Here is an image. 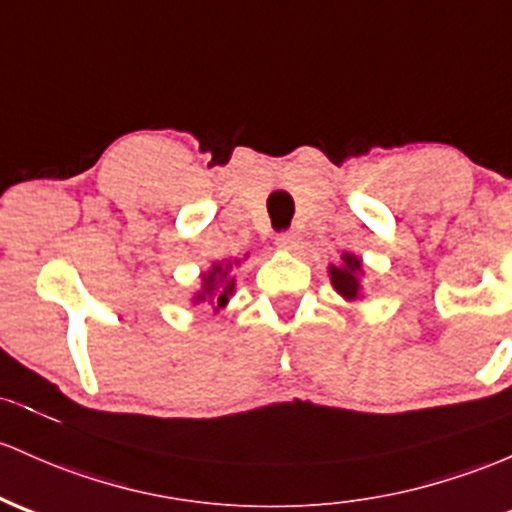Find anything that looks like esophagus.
<instances>
[{"label": "esophagus", "instance_id": "34e87169", "mask_svg": "<svg viewBox=\"0 0 512 512\" xmlns=\"http://www.w3.org/2000/svg\"><path fill=\"white\" fill-rule=\"evenodd\" d=\"M277 245L284 247V250H296L301 243V235L294 233V230H284V233H277Z\"/></svg>", "mask_w": 512, "mask_h": 512}]
</instances>
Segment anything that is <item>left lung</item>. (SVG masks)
I'll list each match as a JSON object with an SVG mask.
<instances>
[{
  "mask_svg": "<svg viewBox=\"0 0 512 512\" xmlns=\"http://www.w3.org/2000/svg\"><path fill=\"white\" fill-rule=\"evenodd\" d=\"M342 267H330V279H333V286L338 289V294L345 296V299H357L359 294V269H362V262L357 260L355 255H342Z\"/></svg>",
  "mask_w": 512,
  "mask_h": 512,
  "instance_id": "1",
  "label": "left lung"
}]
</instances>
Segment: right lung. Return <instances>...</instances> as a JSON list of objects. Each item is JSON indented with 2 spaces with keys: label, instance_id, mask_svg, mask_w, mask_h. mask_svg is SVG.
Wrapping results in <instances>:
<instances>
[{
  "label": "right lung",
  "instance_id": "add662e5",
  "mask_svg": "<svg viewBox=\"0 0 512 512\" xmlns=\"http://www.w3.org/2000/svg\"><path fill=\"white\" fill-rule=\"evenodd\" d=\"M228 267L223 269V265H213L211 274L204 279V291H201L199 296H196V301H206L213 303L216 308L226 306L228 303V296L233 294V279H228Z\"/></svg>",
  "mask_w": 512,
  "mask_h": 512
}]
</instances>
